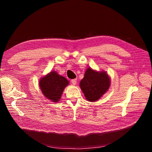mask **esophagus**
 Masks as SVG:
<instances>
[{"label": "esophagus", "mask_w": 152, "mask_h": 152, "mask_svg": "<svg viewBox=\"0 0 152 152\" xmlns=\"http://www.w3.org/2000/svg\"><path fill=\"white\" fill-rule=\"evenodd\" d=\"M71 82L73 84V85H75L76 83H77V79H72L71 80Z\"/></svg>", "instance_id": "34e87169"}]
</instances>
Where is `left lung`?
Wrapping results in <instances>:
<instances>
[{"label":"left lung","instance_id":"obj_1","mask_svg":"<svg viewBox=\"0 0 152 152\" xmlns=\"http://www.w3.org/2000/svg\"><path fill=\"white\" fill-rule=\"evenodd\" d=\"M110 85V78L106 72H98L88 68L80 87L86 98L93 102L98 100L107 91Z\"/></svg>","mask_w":152,"mask_h":152}]
</instances>
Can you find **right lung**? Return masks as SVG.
I'll list each match as a JSON object with an SVG mask.
<instances>
[{
    "label": "right lung",
    "instance_id": "obj_1",
    "mask_svg": "<svg viewBox=\"0 0 152 152\" xmlns=\"http://www.w3.org/2000/svg\"><path fill=\"white\" fill-rule=\"evenodd\" d=\"M69 84L68 80L56 72H50L42 77L39 82L40 88L47 98L53 102H58L61 97L65 87Z\"/></svg>",
    "mask_w": 152,
    "mask_h": 152
}]
</instances>
